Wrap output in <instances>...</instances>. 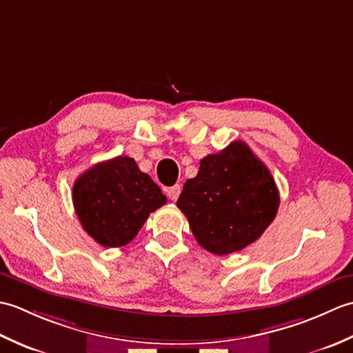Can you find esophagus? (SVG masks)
<instances>
[{"label": "esophagus", "mask_w": 353, "mask_h": 353, "mask_svg": "<svg viewBox=\"0 0 353 353\" xmlns=\"http://www.w3.org/2000/svg\"><path fill=\"white\" fill-rule=\"evenodd\" d=\"M179 194H181V186H179V185H174V186H171V188H167V196L172 201L177 200Z\"/></svg>", "instance_id": "1"}]
</instances>
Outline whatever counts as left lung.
Returning a JSON list of instances; mask_svg holds the SVG:
<instances>
[{"label":"left lung","mask_w":353,"mask_h":353,"mask_svg":"<svg viewBox=\"0 0 353 353\" xmlns=\"http://www.w3.org/2000/svg\"><path fill=\"white\" fill-rule=\"evenodd\" d=\"M279 191L268 168L243 141L200 161L177 208L190 221L197 243L214 254H229L254 243L272 224Z\"/></svg>","instance_id":"left-lung-1"}]
</instances>
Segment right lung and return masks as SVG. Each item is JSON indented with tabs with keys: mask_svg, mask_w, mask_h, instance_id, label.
Returning a JSON list of instances; mask_svg holds the SVG:
<instances>
[{
	"mask_svg": "<svg viewBox=\"0 0 353 353\" xmlns=\"http://www.w3.org/2000/svg\"><path fill=\"white\" fill-rule=\"evenodd\" d=\"M72 203L95 243L121 247L138 235L148 215L167 203V197L132 157L118 156L77 177Z\"/></svg>",
	"mask_w": 353,
	"mask_h": 353,
	"instance_id": "1",
	"label": "right lung"
}]
</instances>
